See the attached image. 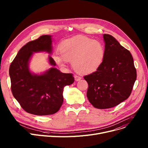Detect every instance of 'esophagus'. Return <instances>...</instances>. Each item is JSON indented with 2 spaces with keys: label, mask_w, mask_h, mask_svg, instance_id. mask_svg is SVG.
Masks as SVG:
<instances>
[{
  "label": "esophagus",
  "mask_w": 148,
  "mask_h": 148,
  "mask_svg": "<svg viewBox=\"0 0 148 148\" xmlns=\"http://www.w3.org/2000/svg\"><path fill=\"white\" fill-rule=\"evenodd\" d=\"M74 79H75V81H79V80H80L81 79H82V77H80V76H78V75H74Z\"/></svg>",
  "instance_id": "esophagus-1"
}]
</instances>
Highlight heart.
Instances as JSON below:
<instances>
[{"mask_svg": "<svg viewBox=\"0 0 148 148\" xmlns=\"http://www.w3.org/2000/svg\"><path fill=\"white\" fill-rule=\"evenodd\" d=\"M60 55L54 59L60 66L72 62L75 71L81 74L94 73L103 64L105 50L102 43L86 36L75 37L62 41L59 46Z\"/></svg>", "mask_w": 148, "mask_h": 148, "instance_id": "heart-1", "label": "heart"}]
</instances>
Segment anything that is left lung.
Segmentation results:
<instances>
[{
  "label": "left lung",
  "instance_id": "obj_1",
  "mask_svg": "<svg viewBox=\"0 0 148 148\" xmlns=\"http://www.w3.org/2000/svg\"><path fill=\"white\" fill-rule=\"evenodd\" d=\"M105 55L94 73L84 77L88 83L87 97L97 108H109L130 95L137 78L134 60L130 51L110 35H103Z\"/></svg>",
  "mask_w": 148,
  "mask_h": 148
}]
</instances>
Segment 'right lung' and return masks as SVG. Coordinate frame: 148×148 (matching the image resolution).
Listing matches in <instances>:
<instances>
[{"instance_id": "add662e5", "label": "right lung", "mask_w": 148, "mask_h": 148, "mask_svg": "<svg viewBox=\"0 0 148 148\" xmlns=\"http://www.w3.org/2000/svg\"><path fill=\"white\" fill-rule=\"evenodd\" d=\"M51 37L42 35L27 42L18 51L10 67L14 97L26 112L38 116L58 112L64 101V87L74 82L72 74L61 73L54 67L56 64L50 56L49 63L53 67L40 74L30 70L29 63L34 53H52Z\"/></svg>"}]
</instances>
